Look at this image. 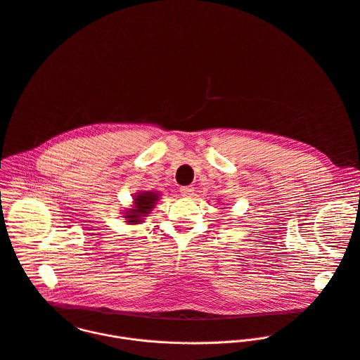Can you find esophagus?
<instances>
[{
  "instance_id": "esophagus-1",
  "label": "esophagus",
  "mask_w": 360,
  "mask_h": 360,
  "mask_svg": "<svg viewBox=\"0 0 360 360\" xmlns=\"http://www.w3.org/2000/svg\"><path fill=\"white\" fill-rule=\"evenodd\" d=\"M179 192H181L182 196L191 198V196L193 195V186H182V188L179 189Z\"/></svg>"
}]
</instances>
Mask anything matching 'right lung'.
Returning a JSON list of instances; mask_svg holds the SVG:
<instances>
[{"mask_svg":"<svg viewBox=\"0 0 360 360\" xmlns=\"http://www.w3.org/2000/svg\"><path fill=\"white\" fill-rule=\"evenodd\" d=\"M161 193L154 191H140L133 195V205L123 210V216L127 224L143 223L144 219L151 213L160 200Z\"/></svg>","mask_w":360,"mask_h":360,"instance_id":"right-lung-1","label":"right lung"}]
</instances>
